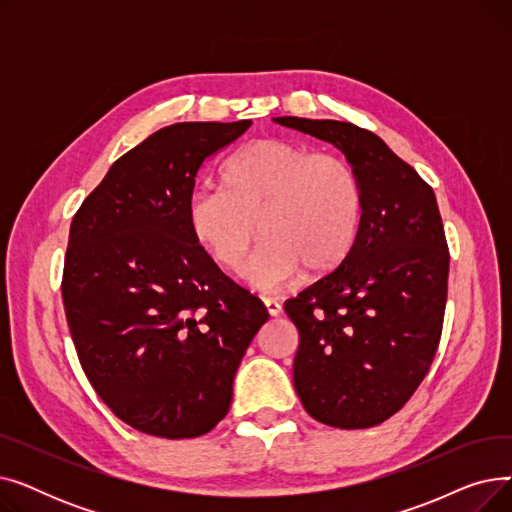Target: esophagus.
<instances>
[{"instance_id":"34e87169","label":"esophagus","mask_w":512,"mask_h":512,"mask_svg":"<svg viewBox=\"0 0 512 512\" xmlns=\"http://www.w3.org/2000/svg\"><path fill=\"white\" fill-rule=\"evenodd\" d=\"M263 305H265V311L270 313V317H278L280 313H282V305L278 303V301H272V299H265L263 301Z\"/></svg>"}]
</instances>
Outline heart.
Here are the masks:
<instances>
[{
    "label": "heart",
    "mask_w": 512,
    "mask_h": 512,
    "mask_svg": "<svg viewBox=\"0 0 512 512\" xmlns=\"http://www.w3.org/2000/svg\"><path fill=\"white\" fill-rule=\"evenodd\" d=\"M218 180L220 188H203L188 199L186 228L226 272L245 270L259 234L265 242L251 278L267 290L301 270L330 274L355 247L363 220L361 184L334 153L257 139L226 157Z\"/></svg>",
    "instance_id": "obj_1"
}]
</instances>
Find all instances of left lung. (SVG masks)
<instances>
[{"label": "left lung", "mask_w": 512, "mask_h": 512, "mask_svg": "<svg viewBox=\"0 0 512 512\" xmlns=\"http://www.w3.org/2000/svg\"><path fill=\"white\" fill-rule=\"evenodd\" d=\"M274 122L332 143L361 184L355 247L284 311L301 338L292 382L305 411L332 427H373L411 398L440 342L450 257L438 201L378 134L338 120Z\"/></svg>", "instance_id": "obj_1"}]
</instances>
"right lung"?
I'll return each mask as SVG.
<instances>
[{
  "label": "right lung",
  "instance_id": "1",
  "mask_svg": "<svg viewBox=\"0 0 512 512\" xmlns=\"http://www.w3.org/2000/svg\"><path fill=\"white\" fill-rule=\"evenodd\" d=\"M249 126L159 128L114 161L70 224L62 299L80 365L112 413L149 436L195 438L218 425L270 317L186 228L201 164Z\"/></svg>",
  "mask_w": 512,
  "mask_h": 512
}]
</instances>
